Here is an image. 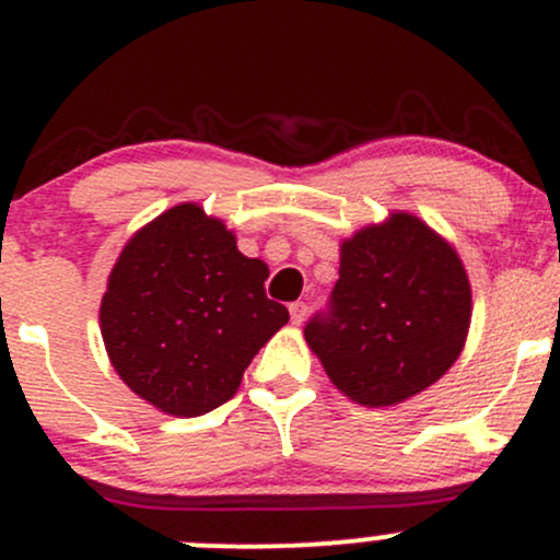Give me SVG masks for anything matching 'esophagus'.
<instances>
[{
  "label": "esophagus",
  "mask_w": 560,
  "mask_h": 560,
  "mask_svg": "<svg viewBox=\"0 0 560 560\" xmlns=\"http://www.w3.org/2000/svg\"><path fill=\"white\" fill-rule=\"evenodd\" d=\"M305 311H308V305H305L303 300H295V303H290V319H292V325H303Z\"/></svg>",
  "instance_id": "obj_1"
}]
</instances>
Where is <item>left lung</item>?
I'll return each instance as SVG.
<instances>
[{
	"instance_id": "1",
	"label": "left lung",
	"mask_w": 560,
	"mask_h": 560,
	"mask_svg": "<svg viewBox=\"0 0 560 560\" xmlns=\"http://www.w3.org/2000/svg\"><path fill=\"white\" fill-rule=\"evenodd\" d=\"M472 292L464 265L419 217L392 214L340 246V279L305 340L359 405H397L432 386L464 349Z\"/></svg>"
}]
</instances>
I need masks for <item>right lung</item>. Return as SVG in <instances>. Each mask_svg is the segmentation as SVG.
Returning <instances> with one entry per match:
<instances>
[{
  "instance_id": "1",
  "label": "right lung",
  "mask_w": 560,
  "mask_h": 560,
  "mask_svg": "<svg viewBox=\"0 0 560 560\" xmlns=\"http://www.w3.org/2000/svg\"><path fill=\"white\" fill-rule=\"evenodd\" d=\"M268 265L201 206L163 211L126 244L102 300L117 375L172 416H203L233 397L257 351L290 322L265 295Z\"/></svg>"
}]
</instances>
